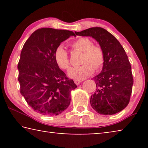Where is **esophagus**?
<instances>
[{"mask_svg":"<svg viewBox=\"0 0 148 148\" xmlns=\"http://www.w3.org/2000/svg\"><path fill=\"white\" fill-rule=\"evenodd\" d=\"M81 82H82L81 80H78V79H75L74 80V83L76 84L77 86H78V85H79Z\"/></svg>","mask_w":148,"mask_h":148,"instance_id":"34e87169","label":"esophagus"}]
</instances>
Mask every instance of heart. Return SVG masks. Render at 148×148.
<instances>
[{"mask_svg":"<svg viewBox=\"0 0 148 148\" xmlns=\"http://www.w3.org/2000/svg\"><path fill=\"white\" fill-rule=\"evenodd\" d=\"M72 49L83 52L81 66L72 67L68 71L69 77L75 79H83L92 74L95 69H99L103 65L104 52L101 47L93 46L88 38H79L71 44ZM55 60L59 68L63 70L70 66L69 55L64 47L60 45L55 50Z\"/></svg>","mask_w":148,"mask_h":148,"instance_id":"obj_1","label":"heart"}]
</instances>
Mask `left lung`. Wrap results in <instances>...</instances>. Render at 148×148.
Instances as JSON below:
<instances>
[{
    "label": "left lung",
    "mask_w": 148,
    "mask_h": 148,
    "mask_svg": "<svg viewBox=\"0 0 148 148\" xmlns=\"http://www.w3.org/2000/svg\"><path fill=\"white\" fill-rule=\"evenodd\" d=\"M75 33L93 38L104 55L102 71L94 77L97 88L90 99L91 106L102 115L121 112L129 104L133 85L131 66L123 47L114 35L101 27Z\"/></svg>",
    "instance_id": "left-lung-1"
}]
</instances>
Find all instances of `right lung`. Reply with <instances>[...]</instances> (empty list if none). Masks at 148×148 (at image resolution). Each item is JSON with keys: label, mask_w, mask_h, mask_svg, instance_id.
Returning <instances> with one entry per match:
<instances>
[{"label": "right lung", "mask_w": 148, "mask_h": 148, "mask_svg": "<svg viewBox=\"0 0 148 148\" xmlns=\"http://www.w3.org/2000/svg\"><path fill=\"white\" fill-rule=\"evenodd\" d=\"M72 31L51 28L36 30L25 42L17 69L20 92L35 112L57 116L69 107L71 92L77 86L55 60V50Z\"/></svg>", "instance_id": "right-lung-1"}]
</instances>
